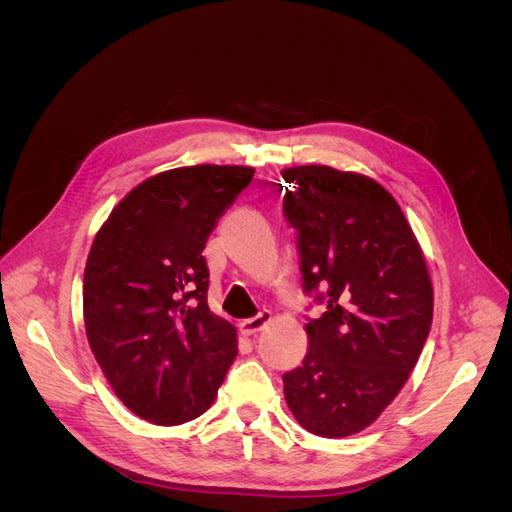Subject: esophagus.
Returning a JSON list of instances; mask_svg holds the SVG:
<instances>
[{"label": "esophagus", "mask_w": 512, "mask_h": 512, "mask_svg": "<svg viewBox=\"0 0 512 512\" xmlns=\"http://www.w3.org/2000/svg\"><path fill=\"white\" fill-rule=\"evenodd\" d=\"M269 322H271V312H269V309H262L258 316H254L250 320H243L239 324V329H241L243 335H256V333H260L262 329H265Z\"/></svg>", "instance_id": "esophagus-1"}]
</instances>
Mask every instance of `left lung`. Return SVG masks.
Here are the masks:
<instances>
[{
  "label": "left lung",
  "mask_w": 512,
  "mask_h": 512,
  "mask_svg": "<svg viewBox=\"0 0 512 512\" xmlns=\"http://www.w3.org/2000/svg\"><path fill=\"white\" fill-rule=\"evenodd\" d=\"M282 177L303 290L324 303L320 318H307L301 367L284 374L286 404L307 431L346 438L376 421L421 356L433 318L429 271L378 181L318 164Z\"/></svg>",
  "instance_id": "8db88e82"
}]
</instances>
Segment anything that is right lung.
I'll use <instances>...</instances> for the list:
<instances>
[{"instance_id": "right-lung-1", "label": "right lung", "mask_w": 512, "mask_h": 512, "mask_svg": "<svg viewBox=\"0 0 512 512\" xmlns=\"http://www.w3.org/2000/svg\"><path fill=\"white\" fill-rule=\"evenodd\" d=\"M254 168L198 164L149 177L98 230L83 280L91 352L115 395L153 425L207 412L237 359L209 312L205 243Z\"/></svg>"}]
</instances>
